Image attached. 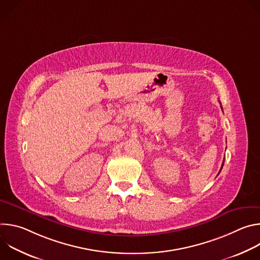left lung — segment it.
Listing matches in <instances>:
<instances>
[{
    "mask_svg": "<svg viewBox=\"0 0 260 260\" xmlns=\"http://www.w3.org/2000/svg\"><path fill=\"white\" fill-rule=\"evenodd\" d=\"M220 104H221V103H220ZM221 108H222V107H221ZM223 165H224V161H223V164H222V167H223ZM222 167H221V169H222ZM220 171H221V170H220Z\"/></svg>",
    "mask_w": 260,
    "mask_h": 260,
    "instance_id": "8db88e82",
    "label": "left lung"
}]
</instances>
